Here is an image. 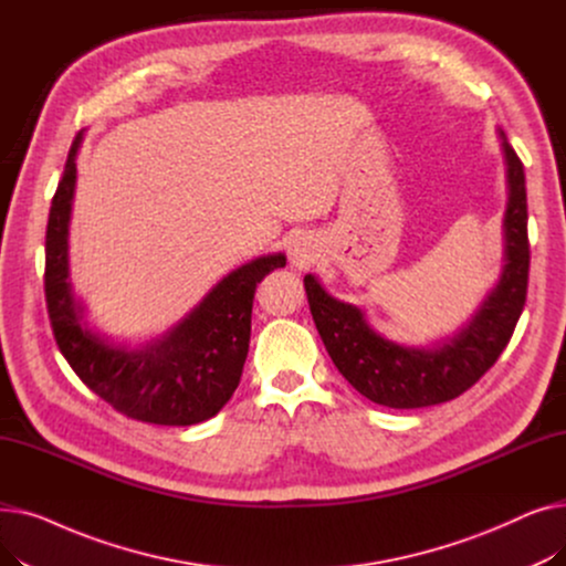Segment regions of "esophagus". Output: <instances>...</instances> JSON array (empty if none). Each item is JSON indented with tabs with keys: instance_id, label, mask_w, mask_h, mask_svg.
Instances as JSON below:
<instances>
[{
	"instance_id": "1",
	"label": "esophagus",
	"mask_w": 566,
	"mask_h": 566,
	"mask_svg": "<svg viewBox=\"0 0 566 566\" xmlns=\"http://www.w3.org/2000/svg\"><path fill=\"white\" fill-rule=\"evenodd\" d=\"M289 259L298 271H305L316 261V245L305 235H295L289 245Z\"/></svg>"
}]
</instances>
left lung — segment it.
<instances>
[{
	"label": "left lung",
	"mask_w": 566,
	"mask_h": 566,
	"mask_svg": "<svg viewBox=\"0 0 566 566\" xmlns=\"http://www.w3.org/2000/svg\"><path fill=\"white\" fill-rule=\"evenodd\" d=\"M507 163L504 211V265L495 289L454 335L436 346H403L376 333L365 312L342 303L305 275V291L316 331L339 374L374 403L422 408L457 399L472 388L510 344L527 295L530 243L523 163L500 130Z\"/></svg>",
	"instance_id": "obj_1"
}]
</instances>
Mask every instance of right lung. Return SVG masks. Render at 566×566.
Listing matches in <instances>:
<instances>
[{
	"instance_id": "add662e5",
	"label": "right lung",
	"mask_w": 566,
	"mask_h": 566,
	"mask_svg": "<svg viewBox=\"0 0 566 566\" xmlns=\"http://www.w3.org/2000/svg\"><path fill=\"white\" fill-rule=\"evenodd\" d=\"M71 144L45 231V303L52 333L88 390L133 420L190 427L213 418L241 382L250 348L256 284L286 265L282 252L259 256L220 280L163 337L130 348L94 333L69 280V222L77 178Z\"/></svg>"
}]
</instances>
